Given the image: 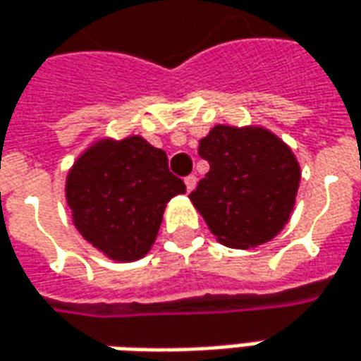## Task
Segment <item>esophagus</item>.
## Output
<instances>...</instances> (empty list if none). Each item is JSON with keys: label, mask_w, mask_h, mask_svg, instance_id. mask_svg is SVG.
<instances>
[{"label": "esophagus", "mask_w": 361, "mask_h": 361, "mask_svg": "<svg viewBox=\"0 0 361 361\" xmlns=\"http://www.w3.org/2000/svg\"><path fill=\"white\" fill-rule=\"evenodd\" d=\"M183 183H185V190L191 191L195 188V183H197V178H195V176H188V178L183 180Z\"/></svg>", "instance_id": "esophagus-1"}]
</instances>
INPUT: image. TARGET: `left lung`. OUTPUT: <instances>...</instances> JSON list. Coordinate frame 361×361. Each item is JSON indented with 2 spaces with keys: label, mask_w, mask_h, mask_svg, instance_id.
<instances>
[{
  "label": "left lung",
  "mask_w": 361,
  "mask_h": 361,
  "mask_svg": "<svg viewBox=\"0 0 361 361\" xmlns=\"http://www.w3.org/2000/svg\"><path fill=\"white\" fill-rule=\"evenodd\" d=\"M197 152L209 171L190 200L217 241L235 249L271 241L288 221L300 183L290 148L269 130L219 124Z\"/></svg>",
  "instance_id": "1"
}]
</instances>
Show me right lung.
I'll return each instance as SVG.
<instances>
[{
  "label": "right lung",
  "instance_id": "obj_1",
  "mask_svg": "<svg viewBox=\"0 0 361 361\" xmlns=\"http://www.w3.org/2000/svg\"><path fill=\"white\" fill-rule=\"evenodd\" d=\"M185 193L168 156L140 136L102 140L87 149L67 178L75 227L114 261L142 259L156 241L166 203Z\"/></svg>",
  "mask_w": 361,
  "mask_h": 361
}]
</instances>
